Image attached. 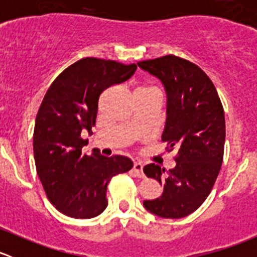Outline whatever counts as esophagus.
Segmentation results:
<instances>
[{
    "mask_svg": "<svg viewBox=\"0 0 257 257\" xmlns=\"http://www.w3.org/2000/svg\"><path fill=\"white\" fill-rule=\"evenodd\" d=\"M134 173H136L137 177L139 178H144V173H143V164L142 163H134V167H133Z\"/></svg>",
    "mask_w": 257,
    "mask_h": 257,
    "instance_id": "34e87169",
    "label": "esophagus"
}]
</instances>
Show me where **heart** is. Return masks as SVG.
I'll return each instance as SVG.
<instances>
[{"label": "heart", "instance_id": "1", "mask_svg": "<svg viewBox=\"0 0 257 257\" xmlns=\"http://www.w3.org/2000/svg\"><path fill=\"white\" fill-rule=\"evenodd\" d=\"M149 89H152V88L143 87V88H138V89H137V92H142V90H149Z\"/></svg>", "mask_w": 257, "mask_h": 257}]
</instances>
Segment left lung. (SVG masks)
Returning a JSON list of instances; mask_svg holds the SVG:
<instances>
[{"label":"left lung","mask_w":257,"mask_h":257,"mask_svg":"<svg viewBox=\"0 0 257 257\" xmlns=\"http://www.w3.org/2000/svg\"><path fill=\"white\" fill-rule=\"evenodd\" d=\"M162 80L167 92V121L162 141L168 152L178 150L169 172L148 164L144 173L163 185L159 198L144 200V208L165 219H180L195 211L208 198L224 158L225 116L214 83L205 72L180 57L138 62Z\"/></svg>","instance_id":"left-lung-1"}]
</instances>
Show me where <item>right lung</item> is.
<instances>
[{
	"label": "right lung",
	"mask_w": 257,
	"mask_h": 257,
	"mask_svg": "<svg viewBox=\"0 0 257 257\" xmlns=\"http://www.w3.org/2000/svg\"><path fill=\"white\" fill-rule=\"evenodd\" d=\"M136 69L134 63L85 57L53 80L41 103L33 132L36 169L49 201L67 216L102 214L110 179L133 168L123 155L83 154L88 139L80 134L92 133L103 90L125 82Z\"/></svg>",
	"instance_id": "add662e5"
}]
</instances>
